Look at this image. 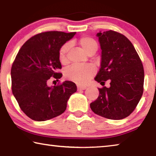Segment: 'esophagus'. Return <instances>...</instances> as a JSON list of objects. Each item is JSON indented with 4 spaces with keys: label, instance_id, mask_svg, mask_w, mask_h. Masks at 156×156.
Returning a JSON list of instances; mask_svg holds the SVG:
<instances>
[{
    "label": "esophagus",
    "instance_id": "34e87169",
    "mask_svg": "<svg viewBox=\"0 0 156 156\" xmlns=\"http://www.w3.org/2000/svg\"><path fill=\"white\" fill-rule=\"evenodd\" d=\"M78 90L80 91V90H84V89H87V87L86 86H78Z\"/></svg>",
    "mask_w": 156,
    "mask_h": 156
}]
</instances>
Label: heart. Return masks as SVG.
I'll list each match as a JSON object with an SVG mask.
<instances>
[{
	"mask_svg": "<svg viewBox=\"0 0 156 156\" xmlns=\"http://www.w3.org/2000/svg\"><path fill=\"white\" fill-rule=\"evenodd\" d=\"M77 43L86 54H95L97 51V42L89 36H83L77 41H72L70 44ZM69 50V44L66 43L60 47L59 50V59L62 64H66L68 62L67 54ZM94 68L90 65H72L65 71V77L79 84H84L95 74Z\"/></svg>",
	"mask_w": 156,
	"mask_h": 156,
	"instance_id": "obj_1",
	"label": "heart"
}]
</instances>
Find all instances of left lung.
<instances>
[{
    "instance_id": "left-lung-1",
    "label": "left lung",
    "mask_w": 156,
    "mask_h": 156,
    "mask_svg": "<svg viewBox=\"0 0 156 156\" xmlns=\"http://www.w3.org/2000/svg\"><path fill=\"white\" fill-rule=\"evenodd\" d=\"M96 36L102 52L95 80L101 84L109 80L110 87L98 89V98L90 107L102 117L123 119L133 112L143 94V65L131 41L122 34L109 30Z\"/></svg>"
}]
</instances>
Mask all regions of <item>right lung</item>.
<instances>
[{
	"mask_svg": "<svg viewBox=\"0 0 156 156\" xmlns=\"http://www.w3.org/2000/svg\"><path fill=\"white\" fill-rule=\"evenodd\" d=\"M76 32L46 31L31 37L21 47L13 62L12 93L21 110L31 119L45 121L60 115L71 95L77 91L74 83L65 81L49 86V79H59L62 68L59 50Z\"/></svg>",
	"mask_w": 156,
	"mask_h": 156,
	"instance_id": "obj_1",
	"label": "right lung"
}]
</instances>
